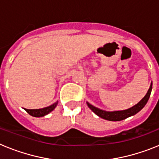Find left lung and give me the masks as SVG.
Masks as SVG:
<instances>
[{
	"mask_svg": "<svg viewBox=\"0 0 159 159\" xmlns=\"http://www.w3.org/2000/svg\"><path fill=\"white\" fill-rule=\"evenodd\" d=\"M151 90H152V84H151V87L149 88L148 92H147V95L144 96V98H143L139 103H137V104L134 105V107H132L129 108L127 110L110 112L100 110L99 108L93 107L92 105L88 103V106L94 113L96 114L97 116H99V117L102 118V119H106V120H109V121H120V120H123V119H127V118L130 117V116H134V115L137 114L138 112L140 111L144 107V106L147 104L149 98L151 96Z\"/></svg>",
	"mask_w": 159,
	"mask_h": 159,
	"instance_id": "1",
	"label": "left lung"
}]
</instances>
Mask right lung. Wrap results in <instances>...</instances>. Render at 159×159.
<instances>
[{
  "instance_id": "1",
  "label": "right lung",
  "mask_w": 159,
  "mask_h": 159,
  "mask_svg": "<svg viewBox=\"0 0 159 159\" xmlns=\"http://www.w3.org/2000/svg\"><path fill=\"white\" fill-rule=\"evenodd\" d=\"M57 102H55L54 104L51 105V106L47 107L42 108V109H25V110L28 112V113L32 116H34V117H42V116H44L46 115L51 112L52 111L54 110V108L57 107Z\"/></svg>"
}]
</instances>
